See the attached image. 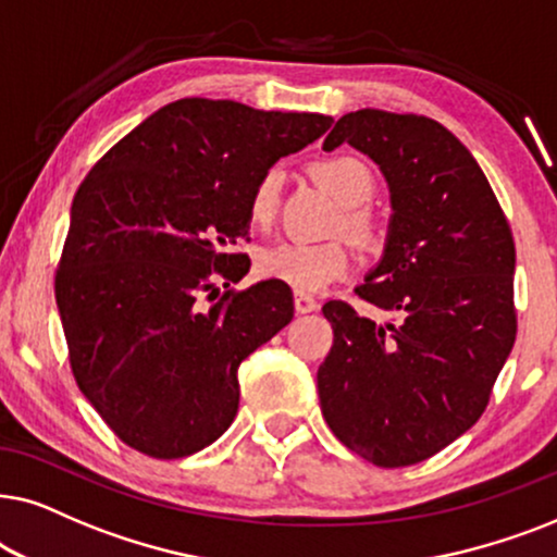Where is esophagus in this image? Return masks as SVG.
<instances>
[{
  "instance_id": "obj_1",
  "label": "esophagus",
  "mask_w": 557,
  "mask_h": 557,
  "mask_svg": "<svg viewBox=\"0 0 557 557\" xmlns=\"http://www.w3.org/2000/svg\"><path fill=\"white\" fill-rule=\"evenodd\" d=\"M318 306H321V302H318L313 295L295 293V310H298V313H313V310H318Z\"/></svg>"
}]
</instances>
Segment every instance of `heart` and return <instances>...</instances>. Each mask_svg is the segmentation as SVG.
Instances as JSON below:
<instances>
[{
    "label": "heart",
    "instance_id": "1",
    "mask_svg": "<svg viewBox=\"0 0 557 557\" xmlns=\"http://www.w3.org/2000/svg\"><path fill=\"white\" fill-rule=\"evenodd\" d=\"M313 175L336 201L344 206V226L359 239H372L374 221L361 209L374 196V173L364 160L354 154H333L313 165ZM280 170H267L259 177L249 198V216L255 224H267L277 211ZM259 274L272 280H283L298 293H318L333 280L344 277L351 270V251L341 242H300L285 239L264 247L257 257Z\"/></svg>",
    "mask_w": 557,
    "mask_h": 557
}]
</instances>
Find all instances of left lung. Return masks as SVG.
<instances>
[{
	"label": "left lung",
	"mask_w": 557,
	"mask_h": 557,
	"mask_svg": "<svg viewBox=\"0 0 557 557\" xmlns=\"http://www.w3.org/2000/svg\"><path fill=\"white\" fill-rule=\"evenodd\" d=\"M344 143L389 188L382 259L356 293L392 318L325 302L333 346L318 397L346 448L399 469L461 438L486 410L517 336L515 242L479 162L435 119L359 109L323 150Z\"/></svg>",
	"instance_id": "8db88e82"
}]
</instances>
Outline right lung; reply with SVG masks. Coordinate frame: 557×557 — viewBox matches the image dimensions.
Returning <instances> with one entry per match:
<instances>
[{
    "label": "right lung",
    "mask_w": 557,
    "mask_h": 557,
    "mask_svg": "<svg viewBox=\"0 0 557 557\" xmlns=\"http://www.w3.org/2000/svg\"><path fill=\"white\" fill-rule=\"evenodd\" d=\"M333 119L181 99L137 124L73 198L55 300L81 392L127 446L198 454L239 410V364L293 321L290 287L244 293L249 198ZM210 306H205V300Z\"/></svg>",
    "instance_id": "obj_1"
}]
</instances>
